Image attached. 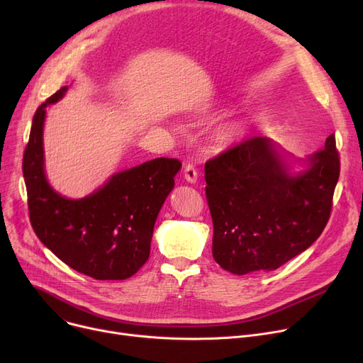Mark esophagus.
<instances>
[{
  "label": "esophagus",
  "instance_id": "esophagus-1",
  "mask_svg": "<svg viewBox=\"0 0 363 363\" xmlns=\"http://www.w3.org/2000/svg\"><path fill=\"white\" fill-rule=\"evenodd\" d=\"M197 177H199V172H197L196 166L191 164V163L185 164V167H184V178H185L188 182L194 184V182L197 181Z\"/></svg>",
  "mask_w": 363,
  "mask_h": 363
}]
</instances>
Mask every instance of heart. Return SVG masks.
<instances>
[{"instance_id": "obj_1", "label": "heart", "mask_w": 363, "mask_h": 363, "mask_svg": "<svg viewBox=\"0 0 363 363\" xmlns=\"http://www.w3.org/2000/svg\"><path fill=\"white\" fill-rule=\"evenodd\" d=\"M237 133H238L237 126L231 125V126H226V128H223L219 137H220V140H222L223 143H230V141H233V140L237 137Z\"/></svg>"}]
</instances>
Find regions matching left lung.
Returning a JSON list of instances; mask_svg holds the SVG:
<instances>
[{"label":"left lung","mask_w":363,"mask_h":363,"mask_svg":"<svg viewBox=\"0 0 363 363\" xmlns=\"http://www.w3.org/2000/svg\"><path fill=\"white\" fill-rule=\"evenodd\" d=\"M291 175L274 143L253 137L206 162L213 259L235 275L274 271L311 247L327 226L340 177L335 135Z\"/></svg>","instance_id":"obj_1"}]
</instances>
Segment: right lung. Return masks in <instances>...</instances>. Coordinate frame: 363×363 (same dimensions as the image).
I'll return each mask as SVG.
<instances>
[{
  "mask_svg": "<svg viewBox=\"0 0 363 363\" xmlns=\"http://www.w3.org/2000/svg\"><path fill=\"white\" fill-rule=\"evenodd\" d=\"M66 89L47 99L32 121L23 155L30 225L72 269L94 279H126L148 260L157 215L182 164L178 159H152L113 175L85 199L62 197L44 174L43 129L45 107L59 101Z\"/></svg>",
  "mask_w": 363,
  "mask_h": 363,
  "instance_id": "right-lung-1",
  "label": "right lung"
}]
</instances>
